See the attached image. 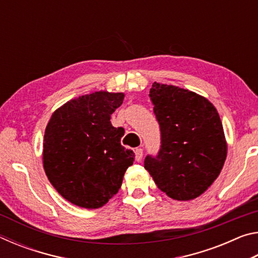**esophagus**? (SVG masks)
<instances>
[{
    "instance_id": "obj_1",
    "label": "esophagus",
    "mask_w": 258,
    "mask_h": 258,
    "mask_svg": "<svg viewBox=\"0 0 258 258\" xmlns=\"http://www.w3.org/2000/svg\"><path fill=\"white\" fill-rule=\"evenodd\" d=\"M142 157H143V150L141 149V148H139V149L135 150V160L141 161Z\"/></svg>"
}]
</instances>
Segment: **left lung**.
<instances>
[{
    "mask_svg": "<svg viewBox=\"0 0 258 258\" xmlns=\"http://www.w3.org/2000/svg\"><path fill=\"white\" fill-rule=\"evenodd\" d=\"M149 97L161 146L156 157H146L145 168L169 198H197L220 175L228 155L220 115L209 100L178 86L155 82Z\"/></svg>",
    "mask_w": 258,
    "mask_h": 258,
    "instance_id": "1",
    "label": "left lung"
}]
</instances>
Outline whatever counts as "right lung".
Segmentation results:
<instances>
[{"mask_svg": "<svg viewBox=\"0 0 258 258\" xmlns=\"http://www.w3.org/2000/svg\"><path fill=\"white\" fill-rule=\"evenodd\" d=\"M124 93L98 91L71 100L52 113L43 140V167L59 195L78 207H102L113 197L134 161L120 145L123 127L112 112Z\"/></svg>", "mask_w": 258, "mask_h": 258, "instance_id": "obj_1", "label": "right lung"}]
</instances>
